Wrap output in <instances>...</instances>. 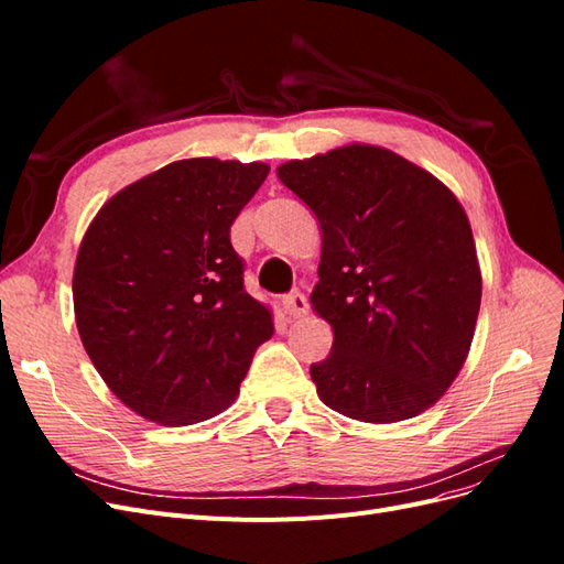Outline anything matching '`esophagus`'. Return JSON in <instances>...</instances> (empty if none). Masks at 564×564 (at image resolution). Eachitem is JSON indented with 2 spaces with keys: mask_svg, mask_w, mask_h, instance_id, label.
Returning <instances> with one entry per match:
<instances>
[{
  "mask_svg": "<svg viewBox=\"0 0 564 564\" xmlns=\"http://www.w3.org/2000/svg\"><path fill=\"white\" fill-rule=\"evenodd\" d=\"M282 308L289 317H303L305 313H308V301H305V296L301 292H294V294H286L282 299Z\"/></svg>",
  "mask_w": 564,
  "mask_h": 564,
  "instance_id": "1",
  "label": "esophagus"
}]
</instances>
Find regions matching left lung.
Listing matches in <instances>:
<instances>
[{
    "label": "left lung",
    "mask_w": 564,
    "mask_h": 564,
    "mask_svg": "<svg viewBox=\"0 0 564 564\" xmlns=\"http://www.w3.org/2000/svg\"><path fill=\"white\" fill-rule=\"evenodd\" d=\"M278 176L322 228L311 303L334 344L311 365L319 400L365 423L425 412L464 367L480 313L464 207L425 169L377 145L292 160Z\"/></svg>",
    "instance_id": "obj_1"
}]
</instances>
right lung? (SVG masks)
<instances>
[{
  "label": "right lung",
  "mask_w": 564,
  "mask_h": 564,
  "mask_svg": "<svg viewBox=\"0 0 564 564\" xmlns=\"http://www.w3.org/2000/svg\"><path fill=\"white\" fill-rule=\"evenodd\" d=\"M270 172L181 160L108 199L79 245L73 301L84 350L135 414L193 425L228 409L272 317L245 289L230 226Z\"/></svg>",
  "instance_id": "right-lung-1"
}]
</instances>
